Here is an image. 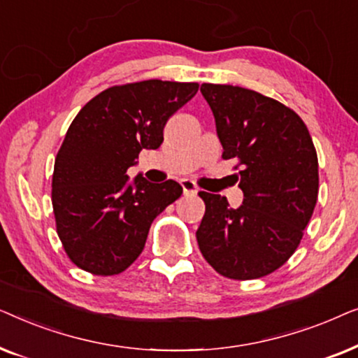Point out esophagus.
Returning a JSON list of instances; mask_svg holds the SVG:
<instances>
[{
  "mask_svg": "<svg viewBox=\"0 0 358 358\" xmlns=\"http://www.w3.org/2000/svg\"><path fill=\"white\" fill-rule=\"evenodd\" d=\"M180 185H182V190L185 195H195L199 192V187L195 185L194 180H190V179H182L180 180Z\"/></svg>",
  "mask_w": 358,
  "mask_h": 358,
  "instance_id": "obj_1",
  "label": "esophagus"
}]
</instances>
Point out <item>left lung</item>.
<instances>
[{
  "instance_id": "left-lung-1",
  "label": "left lung",
  "mask_w": 358,
  "mask_h": 358,
  "mask_svg": "<svg viewBox=\"0 0 358 358\" xmlns=\"http://www.w3.org/2000/svg\"><path fill=\"white\" fill-rule=\"evenodd\" d=\"M200 92L213 112L223 159L239 161L234 176L244 194L239 208L222 195L199 194L200 252L228 278L268 275L296 251L315 210L320 176L311 135L300 115L256 91L203 83Z\"/></svg>"
}]
</instances>
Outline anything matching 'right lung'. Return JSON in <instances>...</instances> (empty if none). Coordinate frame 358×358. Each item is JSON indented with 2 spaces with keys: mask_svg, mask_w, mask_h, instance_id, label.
<instances>
[{
  "mask_svg": "<svg viewBox=\"0 0 358 358\" xmlns=\"http://www.w3.org/2000/svg\"><path fill=\"white\" fill-rule=\"evenodd\" d=\"M197 83L148 80L112 86L78 112L58 150L52 205L68 257L94 275H115L143 251L153 220L178 200L176 180H129L141 150L163 143L166 122Z\"/></svg>",
  "mask_w": 358,
  "mask_h": 358,
  "instance_id": "obj_1",
  "label": "right lung"
}]
</instances>
